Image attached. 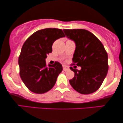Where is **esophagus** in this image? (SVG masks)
Masks as SVG:
<instances>
[{
	"label": "esophagus",
	"mask_w": 123,
	"mask_h": 123,
	"mask_svg": "<svg viewBox=\"0 0 123 123\" xmlns=\"http://www.w3.org/2000/svg\"><path fill=\"white\" fill-rule=\"evenodd\" d=\"M63 70L65 71H68L69 70V67L67 66H63Z\"/></svg>",
	"instance_id": "34e87169"
}]
</instances>
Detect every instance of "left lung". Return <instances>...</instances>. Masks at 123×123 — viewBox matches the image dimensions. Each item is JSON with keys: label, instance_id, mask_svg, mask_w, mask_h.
<instances>
[{"label": "left lung", "instance_id": "obj_1", "mask_svg": "<svg viewBox=\"0 0 123 123\" xmlns=\"http://www.w3.org/2000/svg\"><path fill=\"white\" fill-rule=\"evenodd\" d=\"M68 38L75 43L73 64L81 67L80 70L70 69L74 77L69 80L74 90L82 94L97 91L106 77L108 70V55L100 40L87 30L63 29Z\"/></svg>", "mask_w": 123, "mask_h": 123}]
</instances>
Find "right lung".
<instances>
[{"mask_svg":"<svg viewBox=\"0 0 123 123\" xmlns=\"http://www.w3.org/2000/svg\"><path fill=\"white\" fill-rule=\"evenodd\" d=\"M64 37L62 29L46 28L35 32L25 41L18 57L20 75L31 91L43 94L53 87L62 66L58 62L47 66L45 59L52 52L54 42Z\"/></svg>","mask_w":123,"mask_h":123,"instance_id":"add662e5","label":"right lung"}]
</instances>
